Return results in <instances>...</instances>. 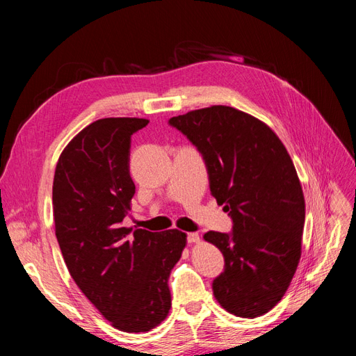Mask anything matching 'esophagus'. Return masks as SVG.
Returning a JSON list of instances; mask_svg holds the SVG:
<instances>
[{
	"instance_id": "obj_1",
	"label": "esophagus",
	"mask_w": 356,
	"mask_h": 356,
	"mask_svg": "<svg viewBox=\"0 0 356 356\" xmlns=\"http://www.w3.org/2000/svg\"><path fill=\"white\" fill-rule=\"evenodd\" d=\"M200 241L199 233H188L187 234V242L188 243H197Z\"/></svg>"
}]
</instances>
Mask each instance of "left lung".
Returning a JSON list of instances; mask_svg holds the SVG:
<instances>
[{"instance_id":"8db88e82","label":"left lung","mask_w":356,"mask_h":356,"mask_svg":"<svg viewBox=\"0 0 356 356\" xmlns=\"http://www.w3.org/2000/svg\"><path fill=\"white\" fill-rule=\"evenodd\" d=\"M169 124L197 147L211 195L233 220L232 233L203 236L225 261L213 296L236 316H261L282 300L301 257L306 204L293 160L270 127L233 106L195 110Z\"/></svg>"}]
</instances>
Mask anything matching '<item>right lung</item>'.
Masks as SVG:
<instances>
[{"label":"right lung","instance_id":"1","mask_svg":"<svg viewBox=\"0 0 356 356\" xmlns=\"http://www.w3.org/2000/svg\"><path fill=\"white\" fill-rule=\"evenodd\" d=\"M147 124V118L110 117L86 126L63 148L53 179L55 232L70 275L126 332H147L168 316V279L187 245L177 229L123 227L135 195L131 136Z\"/></svg>","mask_w":356,"mask_h":356}]
</instances>
